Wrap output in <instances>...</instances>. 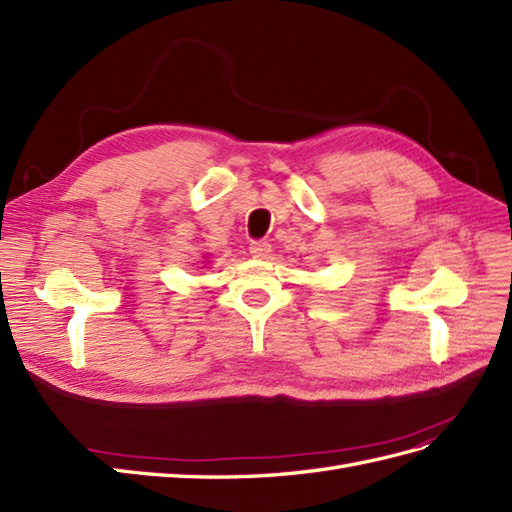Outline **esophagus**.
<instances>
[{"label":"esophagus","instance_id":"obj_1","mask_svg":"<svg viewBox=\"0 0 512 512\" xmlns=\"http://www.w3.org/2000/svg\"><path fill=\"white\" fill-rule=\"evenodd\" d=\"M248 251H251V255L257 259H266L272 251V246L266 240H255L251 242V246H248Z\"/></svg>","mask_w":512,"mask_h":512}]
</instances>
